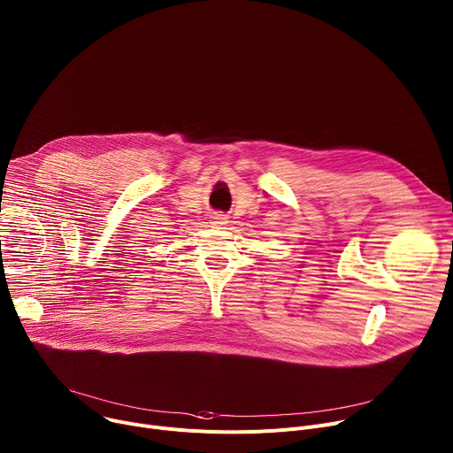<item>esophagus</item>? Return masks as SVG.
Returning a JSON list of instances; mask_svg holds the SVG:
<instances>
[{"label": "esophagus", "mask_w": 453, "mask_h": 453, "mask_svg": "<svg viewBox=\"0 0 453 453\" xmlns=\"http://www.w3.org/2000/svg\"><path fill=\"white\" fill-rule=\"evenodd\" d=\"M211 223H212L214 226H225V225L228 223V216L223 214V212H214L212 218H211Z\"/></svg>", "instance_id": "esophagus-1"}]
</instances>
